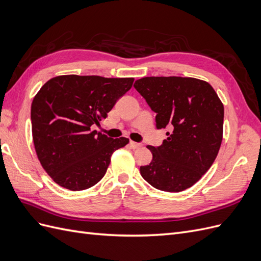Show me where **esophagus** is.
<instances>
[{
	"instance_id": "34e87169",
	"label": "esophagus",
	"mask_w": 261,
	"mask_h": 261,
	"mask_svg": "<svg viewBox=\"0 0 261 261\" xmlns=\"http://www.w3.org/2000/svg\"><path fill=\"white\" fill-rule=\"evenodd\" d=\"M129 147H130L132 149H137V148H140V147H141V144L135 143V141H129Z\"/></svg>"
}]
</instances>
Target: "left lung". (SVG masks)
<instances>
[{
	"label": "left lung",
	"mask_w": 261,
	"mask_h": 261,
	"mask_svg": "<svg viewBox=\"0 0 261 261\" xmlns=\"http://www.w3.org/2000/svg\"><path fill=\"white\" fill-rule=\"evenodd\" d=\"M134 87L156 113V128L170 130L161 146H147L152 161L140 167L141 176L164 192L189 188L218 155L223 135L222 102L211 85L192 77H144Z\"/></svg>",
	"instance_id": "1"
}]
</instances>
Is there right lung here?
Here are the masks:
<instances>
[{"label": "right lung", "mask_w": 261, "mask_h": 261, "mask_svg": "<svg viewBox=\"0 0 261 261\" xmlns=\"http://www.w3.org/2000/svg\"><path fill=\"white\" fill-rule=\"evenodd\" d=\"M134 78L62 75L51 78L31 103V128L38 159L51 178L83 191L105 176L115 150L129 139L91 130L106 118Z\"/></svg>", "instance_id": "1"}]
</instances>
